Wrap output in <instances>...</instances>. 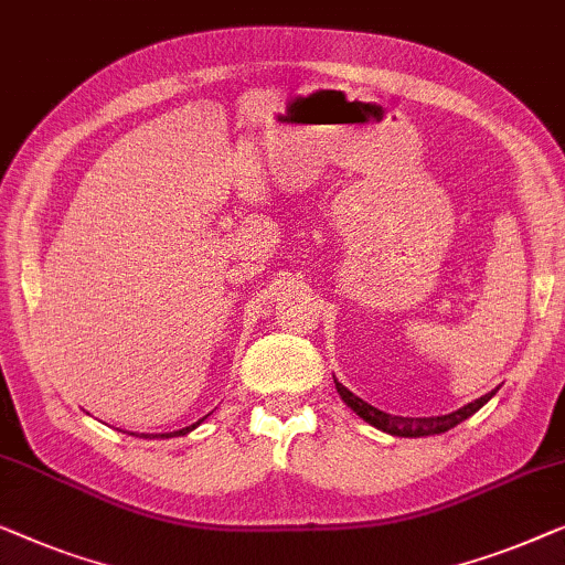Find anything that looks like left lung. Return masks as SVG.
<instances>
[{
	"mask_svg": "<svg viewBox=\"0 0 565 565\" xmlns=\"http://www.w3.org/2000/svg\"><path fill=\"white\" fill-rule=\"evenodd\" d=\"M335 386H338V394L343 396V402L355 412V415L363 417L369 425L379 427V430H384L388 435H399V438H423V435L448 433L450 427L463 423V419L471 417L473 412H479L483 404L494 396V392L483 394L481 399H476L471 404H466V407H460L458 412H450V415H440V417H396V415H386V412L371 407V404H365L361 396L348 392V388L343 384H338V381H335Z\"/></svg>",
	"mask_w": 565,
	"mask_h": 565,
	"instance_id": "left-lung-1",
	"label": "left lung"
}]
</instances>
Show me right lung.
<instances>
[{
	"label": "right lung",
	"mask_w": 565,
	"mask_h": 565,
	"mask_svg": "<svg viewBox=\"0 0 565 565\" xmlns=\"http://www.w3.org/2000/svg\"><path fill=\"white\" fill-rule=\"evenodd\" d=\"M204 419V417H202ZM202 419H200V423H202ZM200 423H196V425H200ZM196 425H192V427H184V430H177V433H161V435H153V438H177V435H186L189 430H194V427ZM132 435V433H130ZM140 438H150V435H140Z\"/></svg>",
	"instance_id": "right-lung-1"
}]
</instances>
